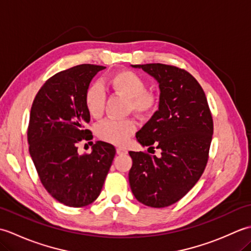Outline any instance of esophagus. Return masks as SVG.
Returning a JSON list of instances; mask_svg holds the SVG:
<instances>
[{
  "instance_id": "esophagus-1",
  "label": "esophagus",
  "mask_w": 251,
  "mask_h": 251,
  "mask_svg": "<svg viewBox=\"0 0 251 251\" xmlns=\"http://www.w3.org/2000/svg\"><path fill=\"white\" fill-rule=\"evenodd\" d=\"M116 153L120 154V155H123V154H126L127 150L125 148H117L116 149Z\"/></svg>"
}]
</instances>
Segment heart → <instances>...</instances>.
Wrapping results in <instances>:
<instances>
[{
  "label": "heart",
  "instance_id": "heart-1",
  "mask_svg": "<svg viewBox=\"0 0 251 251\" xmlns=\"http://www.w3.org/2000/svg\"><path fill=\"white\" fill-rule=\"evenodd\" d=\"M109 85L114 93L127 98V110L141 117L152 114L158 103L157 96L147 90V83L139 74L130 70H121L109 77ZM85 106L95 119L103 114L105 94L99 83L88 86L85 93ZM136 123L131 119H109L100 123L97 134L101 140L115 146H123L135 134Z\"/></svg>",
  "mask_w": 251,
  "mask_h": 251
}]
</instances>
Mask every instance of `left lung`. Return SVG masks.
I'll return each instance as SVG.
<instances>
[{
    "label": "left lung",
    "instance_id": "8db88e82",
    "mask_svg": "<svg viewBox=\"0 0 251 251\" xmlns=\"http://www.w3.org/2000/svg\"><path fill=\"white\" fill-rule=\"evenodd\" d=\"M156 79L158 110L137 132L142 147L159 149L161 156L129 151V184L143 205L175 204L193 188L205 170L214 134L206 95L191 74L163 63L134 65Z\"/></svg>",
    "mask_w": 251,
    "mask_h": 251
}]
</instances>
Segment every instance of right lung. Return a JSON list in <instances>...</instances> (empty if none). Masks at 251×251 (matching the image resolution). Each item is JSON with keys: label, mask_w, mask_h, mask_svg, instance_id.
Returning <instances> with one entry per match:
<instances>
[{"label": "right lung", "mask_w": 251, "mask_h": 251, "mask_svg": "<svg viewBox=\"0 0 251 251\" xmlns=\"http://www.w3.org/2000/svg\"><path fill=\"white\" fill-rule=\"evenodd\" d=\"M104 68L79 65L58 72L44 83L31 106L28 142L32 161L46 191L70 207L96 201L115 156V148L103 141L94 143L90 154L77 152L79 142L93 138L85 128L90 121L85 93Z\"/></svg>", "instance_id": "add662e5"}]
</instances>
